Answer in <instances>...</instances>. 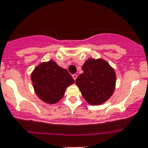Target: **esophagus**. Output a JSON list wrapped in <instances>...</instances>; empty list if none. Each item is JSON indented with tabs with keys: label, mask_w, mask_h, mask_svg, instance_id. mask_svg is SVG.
Wrapping results in <instances>:
<instances>
[{
	"label": "esophagus",
	"mask_w": 148,
	"mask_h": 148,
	"mask_svg": "<svg viewBox=\"0 0 148 148\" xmlns=\"http://www.w3.org/2000/svg\"><path fill=\"white\" fill-rule=\"evenodd\" d=\"M73 78L74 79V80H75L76 79H77V75L76 74H73Z\"/></svg>",
	"instance_id": "obj_1"
}]
</instances>
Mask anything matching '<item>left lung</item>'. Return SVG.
<instances>
[{
	"label": "left lung",
	"mask_w": 148,
	"mask_h": 148,
	"mask_svg": "<svg viewBox=\"0 0 148 148\" xmlns=\"http://www.w3.org/2000/svg\"><path fill=\"white\" fill-rule=\"evenodd\" d=\"M75 80L82 95L92 106H99L110 99L115 88L114 69L102 59H88L85 62Z\"/></svg>",
	"instance_id": "left-lung-1"
}]
</instances>
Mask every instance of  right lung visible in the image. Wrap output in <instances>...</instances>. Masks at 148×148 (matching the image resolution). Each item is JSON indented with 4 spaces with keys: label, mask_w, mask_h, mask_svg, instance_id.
Masks as SVG:
<instances>
[{
    "label": "right lung",
    "mask_w": 148,
    "mask_h": 148,
    "mask_svg": "<svg viewBox=\"0 0 148 148\" xmlns=\"http://www.w3.org/2000/svg\"><path fill=\"white\" fill-rule=\"evenodd\" d=\"M31 80L39 99L51 105L61 100L67 87L75 82L68 71L53 60L39 64L32 72Z\"/></svg>",
    "instance_id": "obj_1"
}]
</instances>
